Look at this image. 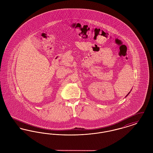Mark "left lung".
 <instances>
[{"label":"left lung","mask_w":153,"mask_h":153,"mask_svg":"<svg viewBox=\"0 0 153 153\" xmlns=\"http://www.w3.org/2000/svg\"><path fill=\"white\" fill-rule=\"evenodd\" d=\"M129 93H130V92H129ZM129 93H128V94H129Z\"/></svg>","instance_id":"8db88e82"}]
</instances>
